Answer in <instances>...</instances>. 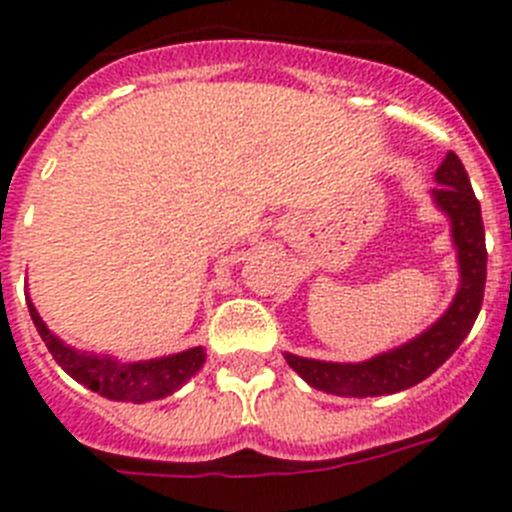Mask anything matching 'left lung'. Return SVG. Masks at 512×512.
I'll return each instance as SVG.
<instances>
[{
	"label": "left lung",
	"mask_w": 512,
	"mask_h": 512,
	"mask_svg": "<svg viewBox=\"0 0 512 512\" xmlns=\"http://www.w3.org/2000/svg\"><path fill=\"white\" fill-rule=\"evenodd\" d=\"M437 182L439 187H434V200L452 218V236L459 251V269H462V284H459L452 307L424 335L368 363H322V360H307L287 353V363L312 388L335 393V396L360 398L398 393L429 378L462 345L464 337L470 335L480 314L482 297H485L487 276L480 200L475 198L462 159L454 152H449L447 159L439 164Z\"/></svg>",
	"instance_id": "obj_1"
}]
</instances>
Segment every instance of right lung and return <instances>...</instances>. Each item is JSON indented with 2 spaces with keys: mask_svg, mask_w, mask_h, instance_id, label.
<instances>
[{
  "mask_svg": "<svg viewBox=\"0 0 512 512\" xmlns=\"http://www.w3.org/2000/svg\"><path fill=\"white\" fill-rule=\"evenodd\" d=\"M27 307H30L32 322H35L42 342L48 345L55 363H58L70 378H75V381L83 383V386L91 388V391L101 393V396L111 398V401L144 403L170 396V393H175L182 383L190 381L192 375L198 373L205 363L203 348H192L185 350V353L170 355V358L131 365L114 363L111 358H96V355L78 353V350L68 348L65 342H60L58 337L45 327V322L40 320V314L32 307V302H27Z\"/></svg>",
  "mask_w": 512,
  "mask_h": 512,
  "instance_id": "add662e5",
  "label": "right lung"
}]
</instances>
